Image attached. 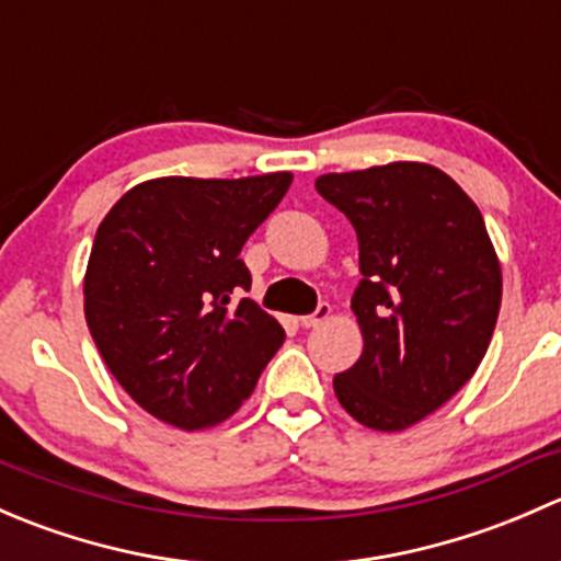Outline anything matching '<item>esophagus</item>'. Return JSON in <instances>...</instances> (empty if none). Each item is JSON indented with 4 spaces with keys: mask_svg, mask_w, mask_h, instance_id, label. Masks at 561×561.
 I'll list each match as a JSON object with an SVG mask.
<instances>
[{
    "mask_svg": "<svg viewBox=\"0 0 561 561\" xmlns=\"http://www.w3.org/2000/svg\"><path fill=\"white\" fill-rule=\"evenodd\" d=\"M331 317V304H320V307L314 309V314H304L301 317V325L304 328H317L322 320H328Z\"/></svg>",
    "mask_w": 561,
    "mask_h": 561,
    "instance_id": "obj_1",
    "label": "esophagus"
}]
</instances>
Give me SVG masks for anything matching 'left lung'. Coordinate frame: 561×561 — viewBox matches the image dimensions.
I'll list each match as a JSON object with an SVG mask.
<instances>
[{
    "instance_id": "obj_1",
    "label": "left lung",
    "mask_w": 561,
    "mask_h": 561,
    "mask_svg": "<svg viewBox=\"0 0 561 561\" xmlns=\"http://www.w3.org/2000/svg\"><path fill=\"white\" fill-rule=\"evenodd\" d=\"M314 186L353 222L364 274L353 293L364 353L333 390L358 423L401 432L483 360L502 304L500 260L478 206L439 168L390 162L325 173Z\"/></svg>"
}]
</instances>
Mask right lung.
<instances>
[{
    "label": "right lung",
    "instance_id": "add662e5",
    "mask_svg": "<svg viewBox=\"0 0 561 561\" xmlns=\"http://www.w3.org/2000/svg\"><path fill=\"white\" fill-rule=\"evenodd\" d=\"M290 173L151 179L100 222L83 312L100 355L149 415L214 426L252 396L285 331L252 298L239 257L290 190Z\"/></svg>",
    "mask_w": 561,
    "mask_h": 561
}]
</instances>
